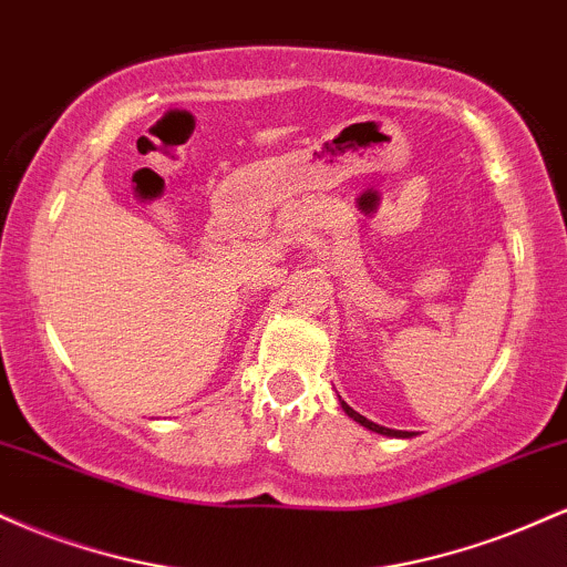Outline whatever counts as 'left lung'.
<instances>
[{"mask_svg": "<svg viewBox=\"0 0 567 567\" xmlns=\"http://www.w3.org/2000/svg\"><path fill=\"white\" fill-rule=\"evenodd\" d=\"M338 402H341L343 413L349 415V419H354L357 424H362L365 429H370V432H379V434H386V437H415L419 432H413V429H402V426H389L383 424V421L373 419V415H365L362 410H357L354 405H349L347 400H343L341 394H338Z\"/></svg>", "mask_w": 567, "mask_h": 567, "instance_id": "1", "label": "left lung"}]
</instances>
